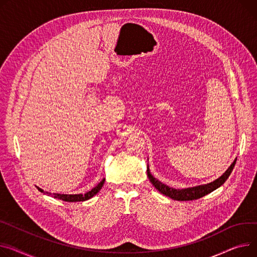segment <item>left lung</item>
Wrapping results in <instances>:
<instances>
[{"label":"left lung","instance_id":"8db88e82","mask_svg":"<svg viewBox=\"0 0 257 257\" xmlns=\"http://www.w3.org/2000/svg\"><path fill=\"white\" fill-rule=\"evenodd\" d=\"M235 161H236V159L231 163V165L227 168L226 172L221 177H219L217 180H215L209 184L199 185V186L190 187V188H185V189H175V188L168 187L167 185L161 183L159 180H157L156 178H154L152 176V174L150 173L149 165H148V169H147V174H148V177H149L151 183L154 185V187H155L160 193H162L170 198H173L175 200H181V201L194 200V199H198L204 195L213 192L214 190L217 189V188L223 185L225 183V181L228 179L229 175L231 174L232 169L234 167V164H235Z\"/></svg>","mask_w":257,"mask_h":257}]
</instances>
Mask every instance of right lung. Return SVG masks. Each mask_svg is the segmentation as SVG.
<instances>
[{"label":"right lung","mask_w":257,"mask_h":257,"mask_svg":"<svg viewBox=\"0 0 257 257\" xmlns=\"http://www.w3.org/2000/svg\"><path fill=\"white\" fill-rule=\"evenodd\" d=\"M104 181L105 179L102 180L96 187H94L93 189L87 193L84 194H59V193H49V192H44L41 188L37 187V189L40 191V192H43L45 194H48L50 196H53L55 198H59V199H62L64 201H68V202H75V201H84V200H88L90 198H92L94 195H96L100 189L102 188V186H103L104 184Z\"/></svg>","instance_id":"1"}]
</instances>
